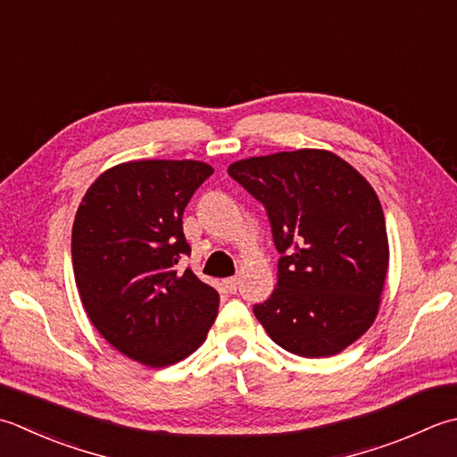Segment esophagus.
Listing matches in <instances>:
<instances>
[{"mask_svg": "<svg viewBox=\"0 0 457 457\" xmlns=\"http://www.w3.org/2000/svg\"><path fill=\"white\" fill-rule=\"evenodd\" d=\"M223 287H226L229 293H236L239 287V279L237 277H229V279L223 281Z\"/></svg>", "mask_w": 457, "mask_h": 457, "instance_id": "1", "label": "esophagus"}]
</instances>
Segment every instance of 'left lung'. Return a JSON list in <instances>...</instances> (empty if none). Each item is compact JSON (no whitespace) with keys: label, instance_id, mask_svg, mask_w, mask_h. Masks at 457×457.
<instances>
[{"label":"left lung","instance_id":"obj_1","mask_svg":"<svg viewBox=\"0 0 457 457\" xmlns=\"http://www.w3.org/2000/svg\"><path fill=\"white\" fill-rule=\"evenodd\" d=\"M228 174L263 204L277 262V287L253 305L285 351L333 356L364 335L378 312L388 236L377 192L327 150L239 160Z\"/></svg>","mask_w":457,"mask_h":457}]
</instances>
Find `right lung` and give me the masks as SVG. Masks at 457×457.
<instances>
[{
	"mask_svg": "<svg viewBox=\"0 0 457 457\" xmlns=\"http://www.w3.org/2000/svg\"><path fill=\"white\" fill-rule=\"evenodd\" d=\"M213 174L195 160H138L106 170L79 205L71 255L91 323L129 359L162 369L192 354L220 295L194 271L182 216Z\"/></svg>",
	"mask_w": 457,
	"mask_h": 457,
	"instance_id": "1",
	"label": "right lung"
}]
</instances>
